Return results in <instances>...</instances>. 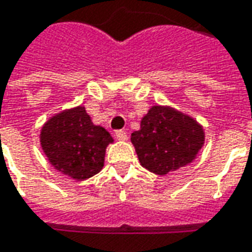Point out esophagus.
<instances>
[{
  "instance_id": "34e87169",
  "label": "esophagus",
  "mask_w": 252,
  "mask_h": 252,
  "mask_svg": "<svg viewBox=\"0 0 252 252\" xmlns=\"http://www.w3.org/2000/svg\"><path fill=\"white\" fill-rule=\"evenodd\" d=\"M115 135L119 140H126L128 139V133H126V129H117L115 132Z\"/></svg>"
}]
</instances>
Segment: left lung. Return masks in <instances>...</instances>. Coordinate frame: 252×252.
Listing matches in <instances>:
<instances>
[{
	"mask_svg": "<svg viewBox=\"0 0 252 252\" xmlns=\"http://www.w3.org/2000/svg\"><path fill=\"white\" fill-rule=\"evenodd\" d=\"M131 142L143 167L164 175L195 158L204 144V131L189 116L153 106L142 119L140 129L131 135Z\"/></svg>",
	"mask_w": 252,
	"mask_h": 252,
	"instance_id": "obj_1",
	"label": "left lung"
}]
</instances>
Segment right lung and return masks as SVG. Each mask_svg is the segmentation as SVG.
Segmentation results:
<instances>
[{
	"label": "right lung",
	"mask_w": 252,
	"mask_h": 252,
	"mask_svg": "<svg viewBox=\"0 0 252 252\" xmlns=\"http://www.w3.org/2000/svg\"><path fill=\"white\" fill-rule=\"evenodd\" d=\"M112 142L109 132L94 126L82 106L50 119L40 132L41 147L52 166L78 181L102 169L105 150Z\"/></svg>",
	"instance_id": "right-lung-1"
}]
</instances>
